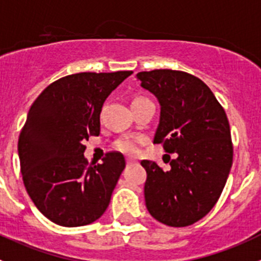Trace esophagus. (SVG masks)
<instances>
[{"label": "esophagus", "instance_id": "esophagus-1", "mask_svg": "<svg viewBox=\"0 0 261 261\" xmlns=\"http://www.w3.org/2000/svg\"><path fill=\"white\" fill-rule=\"evenodd\" d=\"M126 161H127L128 165H130V164L136 163V160H135V159H133V157H127V159H126Z\"/></svg>", "mask_w": 261, "mask_h": 261}]
</instances>
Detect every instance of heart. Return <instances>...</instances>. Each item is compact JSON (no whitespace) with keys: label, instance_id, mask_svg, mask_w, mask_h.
I'll return each instance as SVG.
<instances>
[{"label":"heart","instance_id":"1","mask_svg":"<svg viewBox=\"0 0 261 261\" xmlns=\"http://www.w3.org/2000/svg\"><path fill=\"white\" fill-rule=\"evenodd\" d=\"M140 139L136 136H123L116 142V149L127 154H136L139 151Z\"/></svg>","mask_w":261,"mask_h":261}]
</instances>
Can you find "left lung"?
<instances>
[{"instance_id": "8db88e82", "label": "left lung", "mask_w": 261, "mask_h": 261, "mask_svg": "<svg viewBox=\"0 0 261 261\" xmlns=\"http://www.w3.org/2000/svg\"><path fill=\"white\" fill-rule=\"evenodd\" d=\"M136 78L161 107L153 143L177 154L169 170L149 160L140 163L147 171L145 205L157 221L189 226L215 206L230 173L233 143L226 113L210 87L191 74L164 69Z\"/></svg>"}]
</instances>
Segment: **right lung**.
Wrapping results in <instances>:
<instances>
[{
  "mask_svg": "<svg viewBox=\"0 0 261 261\" xmlns=\"http://www.w3.org/2000/svg\"><path fill=\"white\" fill-rule=\"evenodd\" d=\"M133 71L79 72L49 84L31 105L18 140L28 195L51 222L66 227L102 216L126 166L123 154L108 152L88 164L84 140L100 134L108 96Z\"/></svg>",
  "mask_w": 261,
  "mask_h": 261,
  "instance_id": "right-lung-1",
  "label": "right lung"
}]
</instances>
